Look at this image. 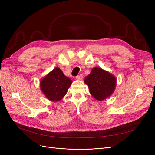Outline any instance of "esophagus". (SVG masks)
Instances as JSON below:
<instances>
[{"label": "esophagus", "mask_w": 155, "mask_h": 155, "mask_svg": "<svg viewBox=\"0 0 155 155\" xmlns=\"http://www.w3.org/2000/svg\"><path fill=\"white\" fill-rule=\"evenodd\" d=\"M76 79H78V80H81V79H83V76L81 74L78 75V76L76 77Z\"/></svg>", "instance_id": "esophagus-1"}]
</instances>
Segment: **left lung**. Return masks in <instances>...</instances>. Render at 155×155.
I'll return each mask as SVG.
<instances>
[{
	"label": "left lung",
	"mask_w": 155,
	"mask_h": 155,
	"mask_svg": "<svg viewBox=\"0 0 155 155\" xmlns=\"http://www.w3.org/2000/svg\"><path fill=\"white\" fill-rule=\"evenodd\" d=\"M91 94L98 101H103L113 94L116 85V77L100 67H94L84 79Z\"/></svg>",
	"instance_id": "left-lung-1"
}]
</instances>
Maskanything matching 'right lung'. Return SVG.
I'll list each match as a JSON object with an SVG mask.
<instances>
[{"mask_svg": "<svg viewBox=\"0 0 155 155\" xmlns=\"http://www.w3.org/2000/svg\"><path fill=\"white\" fill-rule=\"evenodd\" d=\"M72 83L61 70L55 67L41 79L40 88L48 100L56 102L65 96Z\"/></svg>", "mask_w": 155, "mask_h": 155, "instance_id": "right-lung-1", "label": "right lung"}]
</instances>
